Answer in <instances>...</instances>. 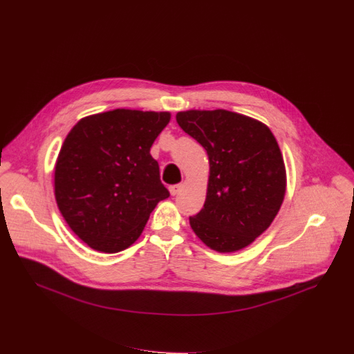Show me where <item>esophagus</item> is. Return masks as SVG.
<instances>
[{"mask_svg":"<svg viewBox=\"0 0 354 354\" xmlns=\"http://www.w3.org/2000/svg\"><path fill=\"white\" fill-rule=\"evenodd\" d=\"M182 183H178V185H172V186H169V192H171V195L172 196H175V195H178L179 192H180V189H182Z\"/></svg>","mask_w":354,"mask_h":354,"instance_id":"34e87169","label":"esophagus"}]
</instances>
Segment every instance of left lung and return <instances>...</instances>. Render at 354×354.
Segmentation results:
<instances>
[{"label":"left lung","instance_id":"obj_1","mask_svg":"<svg viewBox=\"0 0 354 354\" xmlns=\"http://www.w3.org/2000/svg\"><path fill=\"white\" fill-rule=\"evenodd\" d=\"M178 125L209 158L206 201L189 218L196 236L216 252H236L270 226L286 192L283 156L270 129L225 109L183 111Z\"/></svg>","mask_w":354,"mask_h":354}]
</instances>
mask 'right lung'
Returning <instances> with one entry per match:
<instances>
[{"label": "right lung", "mask_w": 354, "mask_h": 354, "mask_svg": "<svg viewBox=\"0 0 354 354\" xmlns=\"http://www.w3.org/2000/svg\"><path fill=\"white\" fill-rule=\"evenodd\" d=\"M169 120V112L113 109L82 118L66 135L55 163V199L89 248H129L158 202L169 198L151 155Z\"/></svg>", "instance_id": "right-lung-1"}]
</instances>
